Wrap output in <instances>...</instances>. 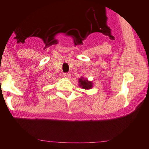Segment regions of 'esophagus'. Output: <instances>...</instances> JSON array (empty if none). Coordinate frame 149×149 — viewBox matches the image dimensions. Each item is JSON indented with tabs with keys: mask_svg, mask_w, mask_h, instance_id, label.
<instances>
[{
	"mask_svg": "<svg viewBox=\"0 0 149 149\" xmlns=\"http://www.w3.org/2000/svg\"><path fill=\"white\" fill-rule=\"evenodd\" d=\"M70 74L69 73H63V77L64 78H66V79H68V78H70Z\"/></svg>",
	"mask_w": 149,
	"mask_h": 149,
	"instance_id": "esophagus-1",
	"label": "esophagus"
}]
</instances>
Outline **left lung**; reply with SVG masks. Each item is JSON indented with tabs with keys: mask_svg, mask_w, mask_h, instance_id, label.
<instances>
[{
	"mask_svg": "<svg viewBox=\"0 0 149 149\" xmlns=\"http://www.w3.org/2000/svg\"><path fill=\"white\" fill-rule=\"evenodd\" d=\"M79 85L80 86H81L84 89H90L92 88V83L89 82L87 80L80 79H79Z\"/></svg>",
	"mask_w": 149,
	"mask_h": 149,
	"instance_id": "obj_1",
	"label": "left lung"
}]
</instances>
